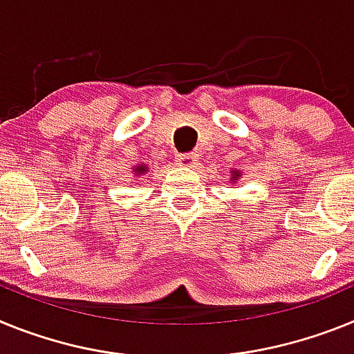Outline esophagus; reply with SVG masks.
<instances>
[{"mask_svg":"<svg viewBox=\"0 0 354 354\" xmlns=\"http://www.w3.org/2000/svg\"><path fill=\"white\" fill-rule=\"evenodd\" d=\"M176 162L183 167H194L196 162H198V155L196 153H180L176 156Z\"/></svg>","mask_w":354,"mask_h":354,"instance_id":"1","label":"esophagus"}]
</instances>
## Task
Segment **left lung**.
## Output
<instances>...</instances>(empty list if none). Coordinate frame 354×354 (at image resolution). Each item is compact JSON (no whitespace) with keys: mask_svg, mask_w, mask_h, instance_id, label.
Segmentation results:
<instances>
[{"mask_svg":"<svg viewBox=\"0 0 354 354\" xmlns=\"http://www.w3.org/2000/svg\"><path fill=\"white\" fill-rule=\"evenodd\" d=\"M236 176H239V173H235V178H236ZM235 178H233V180H235Z\"/></svg>","mask_w":354,"mask_h":354,"instance_id":"1","label":"left lung"}]
</instances>
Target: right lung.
Masks as SVG:
<instances>
[{
  "label": "right lung",
  "mask_w": 354,
  "mask_h": 354,
  "mask_svg": "<svg viewBox=\"0 0 354 354\" xmlns=\"http://www.w3.org/2000/svg\"><path fill=\"white\" fill-rule=\"evenodd\" d=\"M137 171H139L140 174H144V171H146V167H144V165H140V167H137Z\"/></svg>",
  "instance_id": "add662e5"
}]
</instances>
